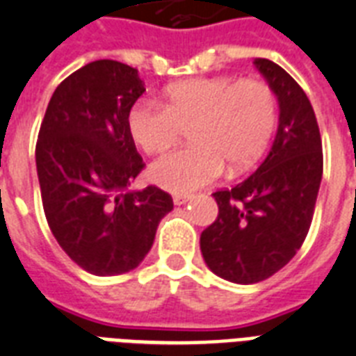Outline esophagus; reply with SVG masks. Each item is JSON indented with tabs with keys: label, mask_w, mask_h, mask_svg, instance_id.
Segmentation results:
<instances>
[{
	"label": "esophagus",
	"mask_w": 356,
	"mask_h": 356,
	"mask_svg": "<svg viewBox=\"0 0 356 356\" xmlns=\"http://www.w3.org/2000/svg\"><path fill=\"white\" fill-rule=\"evenodd\" d=\"M190 200H192V195H186V194L173 195V203H175V205H186Z\"/></svg>",
	"instance_id": "1"
}]
</instances>
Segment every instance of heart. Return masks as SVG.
<instances>
[{"instance_id": "1", "label": "heart", "mask_w": 356, "mask_h": 356, "mask_svg": "<svg viewBox=\"0 0 356 356\" xmlns=\"http://www.w3.org/2000/svg\"><path fill=\"white\" fill-rule=\"evenodd\" d=\"M279 105L264 81L229 75L192 77L166 86L162 107L134 103L127 131L140 149L159 155L190 127L194 145L162 156L149 177L173 194H192L225 172L242 173L259 161L275 133Z\"/></svg>"}]
</instances>
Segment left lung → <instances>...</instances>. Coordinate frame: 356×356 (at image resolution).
I'll return each mask as SVG.
<instances>
[{
	"instance_id": "left-lung-1",
	"label": "left lung",
	"mask_w": 356,
	"mask_h": 356,
	"mask_svg": "<svg viewBox=\"0 0 356 356\" xmlns=\"http://www.w3.org/2000/svg\"><path fill=\"white\" fill-rule=\"evenodd\" d=\"M253 64L279 102L275 140L253 175L212 194L220 211L200 238L209 270L238 284L264 281L298 253L323 175L320 127L303 88L268 58Z\"/></svg>"
}]
</instances>
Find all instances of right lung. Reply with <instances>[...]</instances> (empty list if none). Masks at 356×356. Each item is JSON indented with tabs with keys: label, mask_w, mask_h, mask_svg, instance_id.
Wrapping results in <instances>:
<instances>
[{
	"label": "right lung",
	"mask_w": 356,
	"mask_h": 356,
	"mask_svg": "<svg viewBox=\"0 0 356 356\" xmlns=\"http://www.w3.org/2000/svg\"><path fill=\"white\" fill-rule=\"evenodd\" d=\"M145 92L138 70L94 60L53 92L36 142L47 225L75 264L92 275L134 270L173 209L156 186L131 190L144 162L127 113Z\"/></svg>",
	"instance_id": "obj_1"
}]
</instances>
